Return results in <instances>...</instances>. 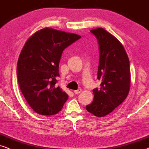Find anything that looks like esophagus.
Instances as JSON below:
<instances>
[{
	"label": "esophagus",
	"instance_id": "1",
	"mask_svg": "<svg viewBox=\"0 0 149 149\" xmlns=\"http://www.w3.org/2000/svg\"><path fill=\"white\" fill-rule=\"evenodd\" d=\"M82 89H81V88H79V89H78V90L73 91V93H74L75 94H76V95H77V94H79V93L82 92Z\"/></svg>",
	"mask_w": 149,
	"mask_h": 149
}]
</instances>
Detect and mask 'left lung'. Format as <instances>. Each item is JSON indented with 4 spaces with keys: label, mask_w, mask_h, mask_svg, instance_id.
Returning <instances> with one entry per match:
<instances>
[{
    "label": "left lung",
    "mask_w": 149,
    "mask_h": 149,
    "mask_svg": "<svg viewBox=\"0 0 149 149\" xmlns=\"http://www.w3.org/2000/svg\"><path fill=\"white\" fill-rule=\"evenodd\" d=\"M100 47L97 79L100 88L93 89L94 99L86 106L97 117H104L122 104L130 92V61L122 43L102 28L93 29Z\"/></svg>",
    "instance_id": "left-lung-1"
}]
</instances>
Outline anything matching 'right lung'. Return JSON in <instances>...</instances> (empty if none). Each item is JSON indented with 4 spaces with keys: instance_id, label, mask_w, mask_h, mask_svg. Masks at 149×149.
<instances>
[{
    "instance_id": "add662e5",
    "label": "right lung",
    "mask_w": 149,
    "mask_h": 149,
    "mask_svg": "<svg viewBox=\"0 0 149 149\" xmlns=\"http://www.w3.org/2000/svg\"><path fill=\"white\" fill-rule=\"evenodd\" d=\"M74 33L44 28L28 39L17 65L19 88L35 112L50 116L62 110L68 95L56 86L64 49L80 39Z\"/></svg>"
}]
</instances>
